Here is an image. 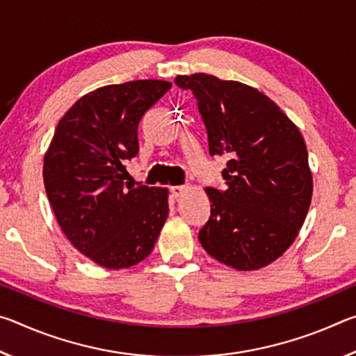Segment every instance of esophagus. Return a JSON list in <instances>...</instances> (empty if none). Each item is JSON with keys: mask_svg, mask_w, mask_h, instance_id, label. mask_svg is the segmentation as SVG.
Returning <instances> with one entry per match:
<instances>
[{"mask_svg": "<svg viewBox=\"0 0 356 356\" xmlns=\"http://www.w3.org/2000/svg\"><path fill=\"white\" fill-rule=\"evenodd\" d=\"M188 191V186L186 185H180V186H172L171 188V195H172V197H180V196H184L185 193Z\"/></svg>", "mask_w": 356, "mask_h": 356, "instance_id": "obj_1", "label": "esophagus"}]
</instances>
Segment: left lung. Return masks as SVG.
<instances>
[{
  "mask_svg": "<svg viewBox=\"0 0 356 356\" xmlns=\"http://www.w3.org/2000/svg\"><path fill=\"white\" fill-rule=\"evenodd\" d=\"M190 89L207 130L209 154L227 155L226 190L207 186L210 218L200 242L236 270H257L297 238L312 197L303 136L281 108L257 89L213 75H177Z\"/></svg>",
  "mask_w": 356,
  "mask_h": 356,
  "instance_id": "8db88e82",
  "label": "left lung"
}]
</instances>
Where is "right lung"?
<instances>
[{
    "instance_id": "obj_1",
    "label": "right lung",
    "mask_w": 356,
    "mask_h": 356,
    "mask_svg": "<svg viewBox=\"0 0 356 356\" xmlns=\"http://www.w3.org/2000/svg\"><path fill=\"white\" fill-rule=\"evenodd\" d=\"M170 81L108 84L83 95L59 120L44 159L48 201L70 243L105 268H129L154 250L168 190L124 182L138 125Z\"/></svg>"
}]
</instances>
